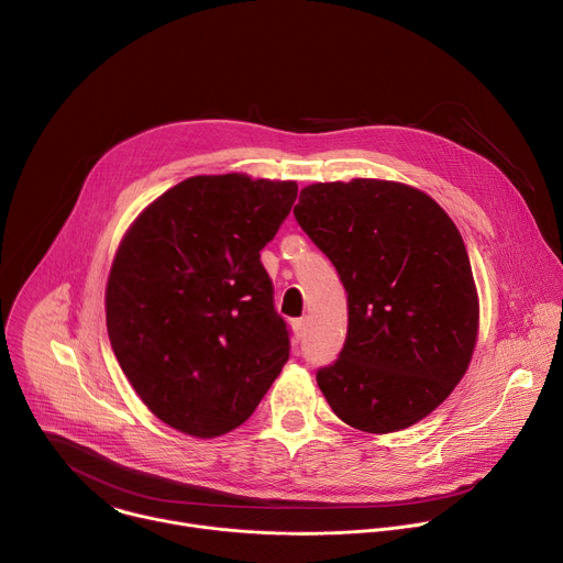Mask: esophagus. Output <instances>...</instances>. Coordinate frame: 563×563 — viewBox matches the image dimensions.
I'll return each instance as SVG.
<instances>
[{"label": "esophagus", "mask_w": 563, "mask_h": 563, "mask_svg": "<svg viewBox=\"0 0 563 563\" xmlns=\"http://www.w3.org/2000/svg\"><path fill=\"white\" fill-rule=\"evenodd\" d=\"M305 333H307V318L294 320V335H296V340L305 338Z\"/></svg>", "instance_id": "1"}]
</instances>
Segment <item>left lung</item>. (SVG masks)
I'll return each instance as SVG.
<instances>
[{
    "label": "left lung",
    "mask_w": 563,
    "mask_h": 563,
    "mask_svg": "<svg viewBox=\"0 0 563 563\" xmlns=\"http://www.w3.org/2000/svg\"><path fill=\"white\" fill-rule=\"evenodd\" d=\"M294 217L346 289L344 346L316 373L324 400L366 433L420 422L464 378L477 342L479 300L455 223L429 195L378 178L307 185Z\"/></svg>",
    "instance_id": "1"
}]
</instances>
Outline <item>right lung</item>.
Returning a JSON list of instances; mask_svg holds the SVG:
<instances>
[{"label": "right lung", "instance_id": "obj_1", "mask_svg": "<svg viewBox=\"0 0 563 563\" xmlns=\"http://www.w3.org/2000/svg\"><path fill=\"white\" fill-rule=\"evenodd\" d=\"M296 180L192 176L125 232L106 287L112 351L143 405L172 429L217 438L241 427L289 357L261 250Z\"/></svg>", "mask_w": 563, "mask_h": 563}]
</instances>
